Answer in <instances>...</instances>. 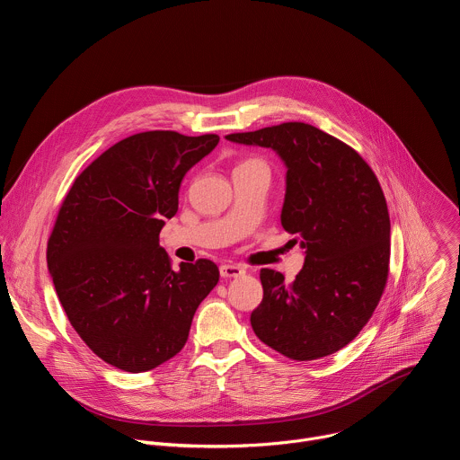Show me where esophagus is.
Segmentation results:
<instances>
[{"instance_id": "34e87169", "label": "esophagus", "mask_w": 460, "mask_h": 460, "mask_svg": "<svg viewBox=\"0 0 460 460\" xmlns=\"http://www.w3.org/2000/svg\"><path fill=\"white\" fill-rule=\"evenodd\" d=\"M220 275L224 279H238V277L245 275V270L236 264H224V266H220Z\"/></svg>"}]
</instances>
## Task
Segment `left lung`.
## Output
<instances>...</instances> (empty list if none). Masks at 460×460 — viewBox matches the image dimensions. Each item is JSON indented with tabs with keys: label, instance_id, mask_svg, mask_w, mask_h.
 Returning a JSON list of instances; mask_svg holds the SVG:
<instances>
[{
	"label": "left lung",
	"instance_id": "obj_1",
	"mask_svg": "<svg viewBox=\"0 0 460 460\" xmlns=\"http://www.w3.org/2000/svg\"><path fill=\"white\" fill-rule=\"evenodd\" d=\"M226 138L280 156L282 227L305 252L291 284L275 270L260 271L264 298L251 313L252 332L293 360L337 353L367 323L387 280L391 226L375 172L355 149L302 121Z\"/></svg>",
	"mask_w": 460,
	"mask_h": 460
}]
</instances>
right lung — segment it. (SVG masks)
I'll list each match as a JSON object with an SVG mask.
<instances>
[{
    "instance_id": "right-lung-1",
    "label": "right lung",
    "mask_w": 460,
    "mask_h": 460,
    "mask_svg": "<svg viewBox=\"0 0 460 460\" xmlns=\"http://www.w3.org/2000/svg\"><path fill=\"white\" fill-rule=\"evenodd\" d=\"M217 135H133L100 155L73 183L47 243V264L69 322L107 364L142 373L187 342L192 316L218 284L215 261H181L160 245L178 211L185 172Z\"/></svg>"
}]
</instances>
